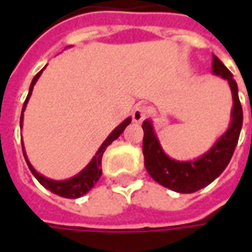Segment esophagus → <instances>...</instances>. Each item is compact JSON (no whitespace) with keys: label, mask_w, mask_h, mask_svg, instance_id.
<instances>
[{"label":"esophagus","mask_w":252,"mask_h":252,"mask_svg":"<svg viewBox=\"0 0 252 252\" xmlns=\"http://www.w3.org/2000/svg\"><path fill=\"white\" fill-rule=\"evenodd\" d=\"M146 116H147V108L144 105H137L131 112V118L134 123H141L146 119Z\"/></svg>","instance_id":"esophagus-1"}]
</instances>
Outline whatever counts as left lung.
I'll return each mask as SVG.
<instances>
[{
    "label": "left lung",
    "instance_id": "left-lung-1",
    "mask_svg": "<svg viewBox=\"0 0 252 252\" xmlns=\"http://www.w3.org/2000/svg\"><path fill=\"white\" fill-rule=\"evenodd\" d=\"M212 73L228 83L233 96V108L227 130L206 153L195 160H174L161 147L153 121L146 119L143 122L144 167L156 182L179 193L196 192L218 178L233 157L243 127V108L238 99L237 83L233 80V74L216 56L212 57Z\"/></svg>",
    "mask_w": 252,
    "mask_h": 252
}]
</instances>
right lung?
Instances as JSON below:
<instances>
[{"mask_svg":"<svg viewBox=\"0 0 252 252\" xmlns=\"http://www.w3.org/2000/svg\"><path fill=\"white\" fill-rule=\"evenodd\" d=\"M44 70V68H43ZM43 70H40L39 73L36 74L33 77V80H32V83H31V87H29V94H28V96H26V101L24 103V108H22V113H21V129H22V123H24V112L26 109V105H28V102H29V98H31V95H32V91H33V87L36 81L39 80V77L42 75L43 73ZM131 118H126L125 121L122 122L119 126H116L113 130L109 133V136L105 139V141L101 144V147L98 149V151L95 153V156L92 157V160L84 167L78 174H75L74 177L68 179H62V181H57V179H52V178H47V177H44L42 175L40 172H37L34 167L31 164V161L28 158V156H26V151H25L24 147V143H22V151H24V157L25 161H26V164H28V167L31 169V172L33 174V177L39 182H40V185H43L44 188L49 189L50 192H53L56 195H59V196H63V198H68V199H77L80 198V196H83L85 195L88 190H91V188H94V185L98 182V179L101 178L102 175V168H101V161H102V156H103V153L106 150V147L111 144L112 141L116 140L119 136H121L123 130L127 127V125H130Z\"/></svg>","mask_w":252,"mask_h":252,"instance_id":"add662e5","label":"right lung"}]
</instances>
